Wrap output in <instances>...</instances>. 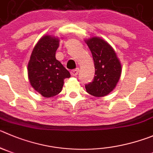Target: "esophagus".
Returning a JSON list of instances; mask_svg holds the SVG:
<instances>
[{"label": "esophagus", "mask_w": 153, "mask_h": 153, "mask_svg": "<svg viewBox=\"0 0 153 153\" xmlns=\"http://www.w3.org/2000/svg\"><path fill=\"white\" fill-rule=\"evenodd\" d=\"M78 72H79V68H75V69L72 70L70 73H71V75H72V76H76L78 74Z\"/></svg>", "instance_id": "obj_1"}]
</instances>
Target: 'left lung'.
<instances>
[{"instance_id": "obj_1", "label": "left lung", "mask_w": 153, "mask_h": 153, "mask_svg": "<svg viewBox=\"0 0 153 153\" xmlns=\"http://www.w3.org/2000/svg\"><path fill=\"white\" fill-rule=\"evenodd\" d=\"M86 43L93 56L95 75L91 82L85 85V88L92 96L104 97L116 86L122 66L114 50L104 40L94 37Z\"/></svg>"}]
</instances>
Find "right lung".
<instances>
[{
    "instance_id": "obj_1",
    "label": "right lung",
    "mask_w": 153,
    "mask_h": 153,
    "mask_svg": "<svg viewBox=\"0 0 153 153\" xmlns=\"http://www.w3.org/2000/svg\"><path fill=\"white\" fill-rule=\"evenodd\" d=\"M59 42L58 38L48 35L41 38L33 49L28 62L30 83L44 97H52L59 94L64 79L71 76L68 70L56 59Z\"/></svg>"
}]
</instances>
